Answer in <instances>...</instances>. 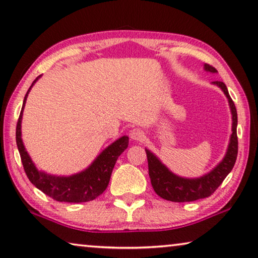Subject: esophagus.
I'll return each instance as SVG.
<instances>
[{"mask_svg": "<svg viewBox=\"0 0 258 258\" xmlns=\"http://www.w3.org/2000/svg\"><path fill=\"white\" fill-rule=\"evenodd\" d=\"M130 137H131V139H133V140H136V141H142L145 138V133L141 128L136 127V128L131 130Z\"/></svg>", "mask_w": 258, "mask_h": 258, "instance_id": "34e87169", "label": "esophagus"}]
</instances>
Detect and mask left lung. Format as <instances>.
Masks as SVG:
<instances>
[{
    "mask_svg": "<svg viewBox=\"0 0 258 258\" xmlns=\"http://www.w3.org/2000/svg\"><path fill=\"white\" fill-rule=\"evenodd\" d=\"M207 71L212 73L217 70L210 64L204 65ZM214 84L219 86L223 89L225 95L227 96L232 111V136L228 145L226 156L219 164L206 175L198 179H185L170 172L166 167L154 156L149 150L146 149L147 159H148V170L150 182L155 193L166 201L172 202H191L196 200L209 198L215 193V190L220 186L227 174L231 172L235 164L236 156H238V136H236V125H238V113L234 102L228 94L227 87L223 81H214Z\"/></svg>",
    "mask_w": 258,
    "mask_h": 258,
    "instance_id": "8db88e82",
    "label": "left lung"
}]
</instances>
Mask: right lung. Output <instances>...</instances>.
<instances>
[{
    "instance_id": "1",
    "label": "right lung",
    "mask_w": 258,
    "mask_h": 258,
    "mask_svg": "<svg viewBox=\"0 0 258 258\" xmlns=\"http://www.w3.org/2000/svg\"><path fill=\"white\" fill-rule=\"evenodd\" d=\"M38 78L33 81L32 86L38 80ZM30 89H28V92H30ZM27 94L25 95V99H24L23 109L24 105H25ZM23 109L20 111L17 127H16V142H17L24 170H25V173L27 178L30 179V181L36 188H39L41 191L48 195L49 198L56 200L58 202H88L103 193L109 185L110 177H111L112 170L118 157L120 156L122 151L127 148L128 138L121 137L120 139H118L116 142L109 146L84 172L71 175V177H52V175L40 172V171L36 170L35 165L32 163L30 156H28L27 151L24 148L22 138H20V136H22L20 122H22Z\"/></svg>"
}]
</instances>
